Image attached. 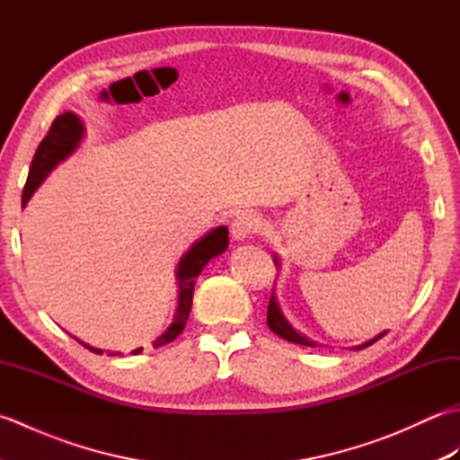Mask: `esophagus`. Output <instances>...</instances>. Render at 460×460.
Wrapping results in <instances>:
<instances>
[{
    "label": "esophagus",
    "mask_w": 460,
    "mask_h": 460,
    "mask_svg": "<svg viewBox=\"0 0 460 460\" xmlns=\"http://www.w3.org/2000/svg\"><path fill=\"white\" fill-rule=\"evenodd\" d=\"M261 227V217L255 211H243L231 223V235L235 241H245Z\"/></svg>",
    "instance_id": "34e87169"
}]
</instances>
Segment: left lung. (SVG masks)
I'll list each match as a JSON object with an SVG mask.
<instances>
[{"label": "left lung", "instance_id": "8db88e82", "mask_svg": "<svg viewBox=\"0 0 460 460\" xmlns=\"http://www.w3.org/2000/svg\"><path fill=\"white\" fill-rule=\"evenodd\" d=\"M275 265L277 267H280V261H279V255H275ZM267 324H269V328L275 332L277 336H280V338H285L287 341H292V344H300V346H310V348H316L318 344L316 341H312V340H308L306 336H302L298 330H295L292 328V324L290 322L287 320V316L282 314V310H280V305H279V300H277V292L272 290V295H270V302H269V312H267ZM381 336H385V332H381V334H377L376 338H371V340H367V341H364V344H359V346H354L351 349H364V348H367V346H371L374 344V341H377Z\"/></svg>", "mask_w": 460, "mask_h": 460}]
</instances>
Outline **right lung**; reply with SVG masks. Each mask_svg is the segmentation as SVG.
Masks as SVG:
<instances>
[{
    "instance_id": "1",
    "label": "right lung",
    "mask_w": 460,
    "mask_h": 460,
    "mask_svg": "<svg viewBox=\"0 0 460 460\" xmlns=\"http://www.w3.org/2000/svg\"><path fill=\"white\" fill-rule=\"evenodd\" d=\"M84 122L79 119V114L75 112H63L61 116H57L53 120L51 128H49L47 136L39 144V148L33 155L31 168H29V175L23 188V208L27 201L31 199V195L37 191L39 185H41L49 173H51L58 164L65 162L68 155H71L76 148H79L83 138H84ZM229 245V229L225 225H219V227L211 229L209 233L195 241L193 245L183 252V257L180 259L178 267H175V282H178V306H175V314L172 324L168 330L164 332L160 338H155L152 341L154 348H160L170 344L175 338L181 334V330L185 328V322L190 318L191 312V300H193V287H195V279L201 275L203 267L208 262L225 252ZM79 344L84 348H89L94 354H102V349L93 348L84 341L79 340ZM144 348H136L132 354H140ZM109 356H122L120 351H106Z\"/></svg>"
}]
</instances>
